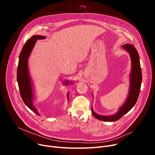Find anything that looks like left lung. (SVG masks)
<instances>
[{
  "label": "left lung",
  "instance_id": "1",
  "mask_svg": "<svg viewBox=\"0 0 155 155\" xmlns=\"http://www.w3.org/2000/svg\"><path fill=\"white\" fill-rule=\"evenodd\" d=\"M123 48L130 54L131 60V71L130 73V86L127 98L123 105L119 108V110L111 116H101L95 113L92 107V113L93 116L97 119L102 121L114 122L120 119L127 112L131 110L135 105L139 96L141 81L142 73L140 65L139 54L134 46L130 44H126Z\"/></svg>",
  "mask_w": 155,
  "mask_h": 155
}]
</instances>
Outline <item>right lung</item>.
<instances>
[{
  "label": "right lung",
  "mask_w": 155,
  "mask_h": 155,
  "mask_svg": "<svg viewBox=\"0 0 155 155\" xmlns=\"http://www.w3.org/2000/svg\"><path fill=\"white\" fill-rule=\"evenodd\" d=\"M46 37L43 36L35 35L29 39L24 45L19 55V63L17 70V80L21 98L31 110L39 116L37 109L33 104L34 94L32 91L31 79L29 76L28 70V58L38 39H44ZM65 85H68L69 81L64 82ZM68 100H69V93L67 94Z\"/></svg>",
  "instance_id": "right-lung-1"
}]
</instances>
